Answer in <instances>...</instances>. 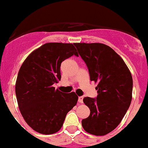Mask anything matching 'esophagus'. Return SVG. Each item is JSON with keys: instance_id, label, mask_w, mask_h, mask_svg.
Here are the masks:
<instances>
[{"instance_id": "obj_1", "label": "esophagus", "mask_w": 148, "mask_h": 148, "mask_svg": "<svg viewBox=\"0 0 148 148\" xmlns=\"http://www.w3.org/2000/svg\"><path fill=\"white\" fill-rule=\"evenodd\" d=\"M78 101H79V103H82V102H83V96L79 97V99H78Z\"/></svg>"}]
</instances>
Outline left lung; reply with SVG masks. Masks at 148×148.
<instances>
[{"label": "left lung", "instance_id": "left-lung-1", "mask_svg": "<svg viewBox=\"0 0 148 148\" xmlns=\"http://www.w3.org/2000/svg\"><path fill=\"white\" fill-rule=\"evenodd\" d=\"M86 62L91 81L97 83L96 98L86 97L83 101L90 109L82 125L89 134L102 136L120 124L132 99L133 80L121 56L102 43H74Z\"/></svg>", "mask_w": 148, "mask_h": 148}]
</instances>
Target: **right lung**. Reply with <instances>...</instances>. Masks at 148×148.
Wrapping results in <instances>:
<instances>
[{
    "mask_svg": "<svg viewBox=\"0 0 148 148\" xmlns=\"http://www.w3.org/2000/svg\"><path fill=\"white\" fill-rule=\"evenodd\" d=\"M73 55L79 56L72 43H45L27 56L19 70L15 86L19 108L27 125L40 134L60 131L77 103L75 92L53 87L61 79L62 62Z\"/></svg>",
    "mask_w": 148,
    "mask_h": 148,
    "instance_id": "obj_1",
    "label": "right lung"
}]
</instances>
